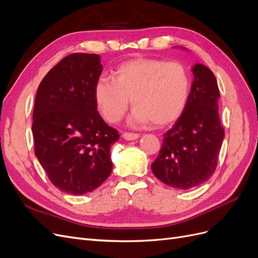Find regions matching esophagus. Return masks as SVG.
Here are the masks:
<instances>
[{"instance_id": "1", "label": "esophagus", "mask_w": 258, "mask_h": 258, "mask_svg": "<svg viewBox=\"0 0 258 258\" xmlns=\"http://www.w3.org/2000/svg\"><path fill=\"white\" fill-rule=\"evenodd\" d=\"M122 138L127 141H134V140H137L140 138V135L138 134H131V132H124L122 135Z\"/></svg>"}]
</instances>
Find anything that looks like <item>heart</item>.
<instances>
[{"instance_id": "1", "label": "heart", "mask_w": 258, "mask_h": 258, "mask_svg": "<svg viewBox=\"0 0 258 258\" xmlns=\"http://www.w3.org/2000/svg\"><path fill=\"white\" fill-rule=\"evenodd\" d=\"M189 90V73L182 63L139 58L121 63L114 71V79L100 76L93 95L107 121H119L131 99L132 124L166 126L183 113Z\"/></svg>"}]
</instances>
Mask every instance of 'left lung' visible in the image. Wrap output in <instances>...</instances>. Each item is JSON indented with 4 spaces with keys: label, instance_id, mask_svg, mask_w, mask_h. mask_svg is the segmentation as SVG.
<instances>
[{
    "label": "left lung",
    "instance_id": "8db88e82",
    "mask_svg": "<svg viewBox=\"0 0 258 258\" xmlns=\"http://www.w3.org/2000/svg\"><path fill=\"white\" fill-rule=\"evenodd\" d=\"M188 101L174 126L163 136L154 175L177 189H190L214 173L225 137L218 116L220 90L209 68L196 63Z\"/></svg>",
    "mask_w": 258,
    "mask_h": 258
}]
</instances>
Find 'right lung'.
<instances>
[{"mask_svg":"<svg viewBox=\"0 0 258 258\" xmlns=\"http://www.w3.org/2000/svg\"><path fill=\"white\" fill-rule=\"evenodd\" d=\"M100 56L72 53L37 88L32 132L35 156L50 182L72 195L90 192L110 176L111 146L119 135L98 113L93 87Z\"/></svg>","mask_w":258,"mask_h":258,"instance_id":"obj_1","label":"right lung"}]
</instances>
